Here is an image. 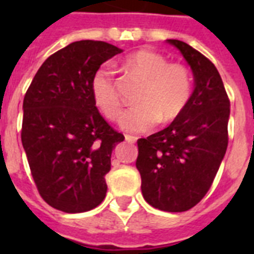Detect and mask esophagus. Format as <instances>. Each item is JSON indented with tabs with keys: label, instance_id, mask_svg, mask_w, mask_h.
<instances>
[{
	"label": "esophagus",
	"instance_id": "34e87169",
	"mask_svg": "<svg viewBox=\"0 0 254 254\" xmlns=\"http://www.w3.org/2000/svg\"><path fill=\"white\" fill-rule=\"evenodd\" d=\"M125 139H127L129 143H134L137 141V137L135 135H131V134H125Z\"/></svg>",
	"mask_w": 254,
	"mask_h": 254
}]
</instances>
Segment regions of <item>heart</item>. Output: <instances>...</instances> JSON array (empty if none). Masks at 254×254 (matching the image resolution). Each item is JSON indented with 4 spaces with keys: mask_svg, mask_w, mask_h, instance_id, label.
<instances>
[{
    "mask_svg": "<svg viewBox=\"0 0 254 254\" xmlns=\"http://www.w3.org/2000/svg\"><path fill=\"white\" fill-rule=\"evenodd\" d=\"M125 68L145 79L137 101L124 115L121 125L125 130L141 133L150 130L159 123H167L182 115L192 95V76L181 63H169L165 55L142 49L124 61ZM92 95L96 105L111 121H117L124 109V100L116 83L112 65L104 64L92 79Z\"/></svg>",
    "mask_w": 254,
    "mask_h": 254,
    "instance_id": "heart-1",
    "label": "heart"
}]
</instances>
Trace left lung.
<instances>
[{"label": "left lung", "mask_w": 254, "mask_h": 254, "mask_svg": "<svg viewBox=\"0 0 254 254\" xmlns=\"http://www.w3.org/2000/svg\"><path fill=\"white\" fill-rule=\"evenodd\" d=\"M190 64L195 89L186 109L163 130L139 138L135 167L145 200L185 212L208 192L228 146L229 99L215 64L197 50L167 39Z\"/></svg>", "instance_id": "8db88e82"}]
</instances>
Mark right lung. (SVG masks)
Here are the masks:
<instances>
[{
  "label": "right lung",
  "mask_w": 254,
  "mask_h": 254,
  "mask_svg": "<svg viewBox=\"0 0 254 254\" xmlns=\"http://www.w3.org/2000/svg\"><path fill=\"white\" fill-rule=\"evenodd\" d=\"M120 53L107 42H73L46 59L26 91L22 145L38 192L53 208L85 212L105 197L112 150L125 137L100 115L92 79Z\"/></svg>",
  "instance_id": "add662e5"
}]
</instances>
